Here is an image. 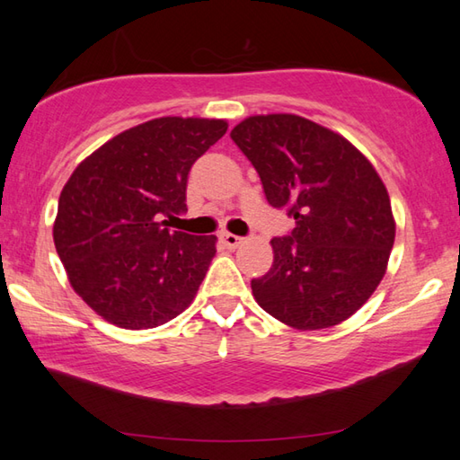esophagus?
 <instances>
[{"instance_id": "1", "label": "esophagus", "mask_w": 460, "mask_h": 460, "mask_svg": "<svg viewBox=\"0 0 460 460\" xmlns=\"http://www.w3.org/2000/svg\"><path fill=\"white\" fill-rule=\"evenodd\" d=\"M221 241H223V245L227 247V249H237L241 243H243V239L237 237V235H233V233H223Z\"/></svg>"}]
</instances>
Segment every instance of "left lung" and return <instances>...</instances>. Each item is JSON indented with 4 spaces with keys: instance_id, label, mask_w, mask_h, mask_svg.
I'll return each mask as SVG.
<instances>
[{
    "instance_id": "obj_1",
    "label": "left lung",
    "mask_w": 460,
    "mask_h": 460,
    "mask_svg": "<svg viewBox=\"0 0 460 460\" xmlns=\"http://www.w3.org/2000/svg\"><path fill=\"white\" fill-rule=\"evenodd\" d=\"M231 138L255 165L272 208L296 221L270 241L275 261L251 280L259 306L296 330L336 326L366 305L395 241L392 201L344 136L296 114L249 116Z\"/></svg>"
}]
</instances>
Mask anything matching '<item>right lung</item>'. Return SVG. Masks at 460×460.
Listing matches in <instances>:
<instances>
[{"instance_id":"right-lung-1","label":"right lung","mask_w":460,"mask_h":460,"mask_svg":"<svg viewBox=\"0 0 460 460\" xmlns=\"http://www.w3.org/2000/svg\"><path fill=\"white\" fill-rule=\"evenodd\" d=\"M223 119L162 116L104 142L58 198L55 249L73 290L126 330L173 320L198 295L217 237L170 231L193 162L227 132Z\"/></svg>"}]
</instances>
